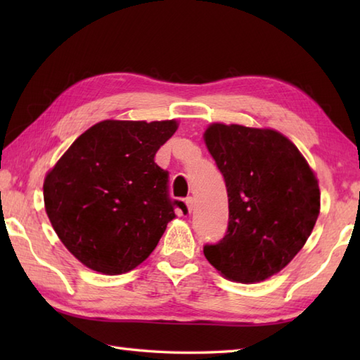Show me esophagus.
Returning a JSON list of instances; mask_svg holds the SVG:
<instances>
[{
    "mask_svg": "<svg viewBox=\"0 0 360 360\" xmlns=\"http://www.w3.org/2000/svg\"><path fill=\"white\" fill-rule=\"evenodd\" d=\"M186 205H187L188 213H192V210H193V207H195V202H193V198H192V196L186 198Z\"/></svg>",
    "mask_w": 360,
    "mask_h": 360,
    "instance_id": "obj_1",
    "label": "esophagus"
}]
</instances>
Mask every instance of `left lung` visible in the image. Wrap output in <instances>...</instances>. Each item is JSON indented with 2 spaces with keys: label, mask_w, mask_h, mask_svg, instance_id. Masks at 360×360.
Wrapping results in <instances>:
<instances>
[{
  "label": "left lung",
  "mask_w": 360,
  "mask_h": 360,
  "mask_svg": "<svg viewBox=\"0 0 360 360\" xmlns=\"http://www.w3.org/2000/svg\"><path fill=\"white\" fill-rule=\"evenodd\" d=\"M204 141L224 176L229 226L204 255L226 278L257 283L280 272L300 250L320 212L308 162L274 129L212 124Z\"/></svg>",
  "instance_id": "8db88e82"
}]
</instances>
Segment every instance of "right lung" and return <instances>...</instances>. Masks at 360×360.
<instances>
[{"mask_svg":"<svg viewBox=\"0 0 360 360\" xmlns=\"http://www.w3.org/2000/svg\"><path fill=\"white\" fill-rule=\"evenodd\" d=\"M176 120H103L74 141L43 186L53 231L80 263L106 275L125 274L148 258L174 209L168 172L156 151Z\"/></svg>","mask_w":360,"mask_h":360,"instance_id":"add662e5","label":"right lung"}]
</instances>
